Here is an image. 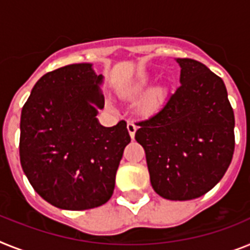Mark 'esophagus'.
I'll list each match as a JSON object with an SVG mask.
<instances>
[{
	"mask_svg": "<svg viewBox=\"0 0 250 250\" xmlns=\"http://www.w3.org/2000/svg\"><path fill=\"white\" fill-rule=\"evenodd\" d=\"M126 127H127V131H129V134H130V137H131V138L135 137V131H137V125H135V124H134L133 121H127Z\"/></svg>",
	"mask_w": 250,
	"mask_h": 250,
	"instance_id": "esophagus-1",
	"label": "esophagus"
}]
</instances>
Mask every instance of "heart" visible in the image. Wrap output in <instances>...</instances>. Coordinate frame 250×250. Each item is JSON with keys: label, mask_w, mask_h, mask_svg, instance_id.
Returning a JSON list of instances; mask_svg holds the SVG:
<instances>
[{"label": "heart", "mask_w": 250, "mask_h": 250, "mask_svg": "<svg viewBox=\"0 0 250 250\" xmlns=\"http://www.w3.org/2000/svg\"><path fill=\"white\" fill-rule=\"evenodd\" d=\"M144 90V85H140L138 86L137 89H135V93H142ZM161 96H162V90L160 89V88H154L152 92L149 93V96L147 97V100H146V103H144V106L147 107V108H153L156 104H157V102L160 101Z\"/></svg>", "instance_id": "obj_1"}]
</instances>
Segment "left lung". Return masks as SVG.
Masks as SVG:
<instances>
[{
	"mask_svg": "<svg viewBox=\"0 0 250 250\" xmlns=\"http://www.w3.org/2000/svg\"><path fill=\"white\" fill-rule=\"evenodd\" d=\"M180 85L158 111L138 121L150 184L170 201L209 191L231 164L235 117L224 80L191 59H177Z\"/></svg>",
	"mask_w": 250,
	"mask_h": 250,
	"instance_id": "left-lung-1",
	"label": "left lung"
}]
</instances>
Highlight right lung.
Instances as JSON below:
<instances>
[{
  "instance_id": "add662e5",
  "label": "right lung",
  "mask_w": 250,
  "mask_h": 250,
  "mask_svg": "<svg viewBox=\"0 0 250 250\" xmlns=\"http://www.w3.org/2000/svg\"><path fill=\"white\" fill-rule=\"evenodd\" d=\"M92 63L44 74L33 86L20 119V164L41 197L61 209L100 207L112 197L115 177L130 143L126 123L97 120L104 107Z\"/></svg>"
}]
</instances>
